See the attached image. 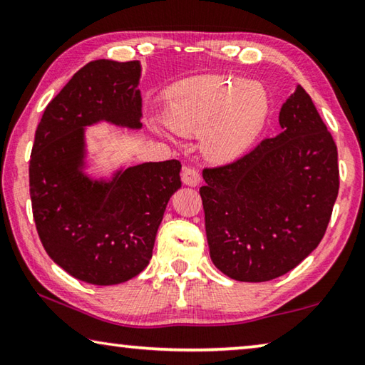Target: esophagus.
I'll use <instances>...</instances> for the list:
<instances>
[{"mask_svg":"<svg viewBox=\"0 0 365 365\" xmlns=\"http://www.w3.org/2000/svg\"><path fill=\"white\" fill-rule=\"evenodd\" d=\"M182 182L188 187H197L201 182V175L195 168H183L182 170Z\"/></svg>","mask_w":365,"mask_h":365,"instance_id":"esophagus-1","label":"esophagus"}]
</instances>
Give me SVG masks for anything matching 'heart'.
Segmentation results:
<instances>
[{
	"instance_id": "1",
	"label": "heart",
	"mask_w": 365,
	"mask_h": 365,
	"mask_svg": "<svg viewBox=\"0 0 365 365\" xmlns=\"http://www.w3.org/2000/svg\"><path fill=\"white\" fill-rule=\"evenodd\" d=\"M267 100L243 83L197 77L183 83L172 100L168 120L178 132H193L215 119L205 150L215 160H233L250 150L267 120Z\"/></svg>"
}]
</instances>
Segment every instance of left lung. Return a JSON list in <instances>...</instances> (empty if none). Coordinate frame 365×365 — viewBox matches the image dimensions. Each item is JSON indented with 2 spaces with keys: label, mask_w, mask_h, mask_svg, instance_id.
<instances>
[{
  "label": "left lung",
  "mask_w": 365,
  "mask_h": 365,
  "mask_svg": "<svg viewBox=\"0 0 365 365\" xmlns=\"http://www.w3.org/2000/svg\"><path fill=\"white\" fill-rule=\"evenodd\" d=\"M282 133L220 168L200 188L209 255L238 282H269L317 248L339 188L338 151L302 86L283 103Z\"/></svg>",
  "instance_id": "left-lung-1"
}]
</instances>
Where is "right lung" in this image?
Listing matches in <instances>:
<instances>
[{
    "instance_id": "obj_1",
    "label": "right lung",
    "mask_w": 365,
    "mask_h": 365,
    "mask_svg": "<svg viewBox=\"0 0 365 365\" xmlns=\"http://www.w3.org/2000/svg\"><path fill=\"white\" fill-rule=\"evenodd\" d=\"M138 61L83 66L48 104L30 154V197L48 256L76 279L117 285L138 275L170 196L182 187L175 159L85 174V128L98 122L141 128Z\"/></svg>"
}]
</instances>
